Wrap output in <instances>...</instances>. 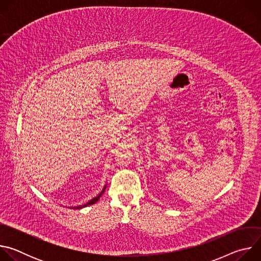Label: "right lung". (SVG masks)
Returning <instances> with one entry per match:
<instances>
[{
	"instance_id": "add662e5",
	"label": "right lung",
	"mask_w": 261,
	"mask_h": 261,
	"mask_svg": "<svg viewBox=\"0 0 261 261\" xmlns=\"http://www.w3.org/2000/svg\"><path fill=\"white\" fill-rule=\"evenodd\" d=\"M105 188H106V187H104V188H103V190H102V192H101V193H100V194H99V195H98V196H96V197H95V198H93V199H91V200H90V201H89V202H87V203H86V204H84V205H81V206H76V207H74V208H83V207H86V206H89V205H92V204H94V203H95V202H97V201H98V200H99V198H100V197H101V195H102V194H103V192H104V191H105ZM71 208H72V207H71Z\"/></svg>"
}]
</instances>
